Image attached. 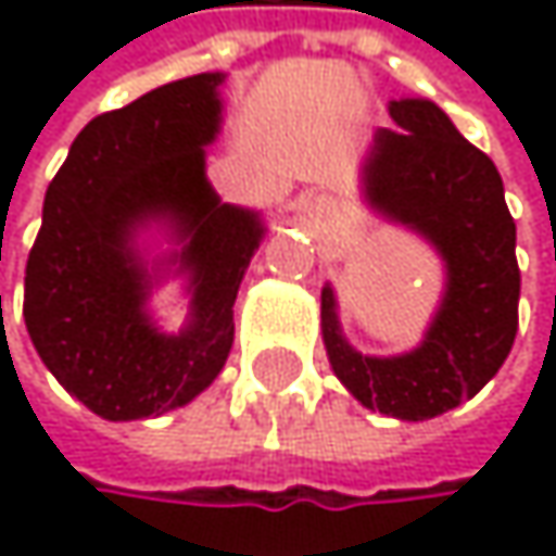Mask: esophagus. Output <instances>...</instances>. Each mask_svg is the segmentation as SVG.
I'll use <instances>...</instances> for the list:
<instances>
[{
    "label": "esophagus",
    "instance_id": "34e87169",
    "mask_svg": "<svg viewBox=\"0 0 556 556\" xmlns=\"http://www.w3.org/2000/svg\"><path fill=\"white\" fill-rule=\"evenodd\" d=\"M302 212H305V218H321L328 212V205L321 195H308V199H302Z\"/></svg>",
    "mask_w": 556,
    "mask_h": 556
}]
</instances>
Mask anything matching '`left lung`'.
Listing matches in <instances>:
<instances>
[{"label": "left lung", "instance_id": "obj_1", "mask_svg": "<svg viewBox=\"0 0 556 556\" xmlns=\"http://www.w3.org/2000/svg\"><path fill=\"white\" fill-rule=\"evenodd\" d=\"M364 164L367 202L421 235L444 261V295L425 341L399 357L348 344L334 289H321V338L334 377L357 402L425 421L473 399L505 364L518 331L515 222L496 164L428 99H392Z\"/></svg>", "mask_w": 556, "mask_h": 556}]
</instances>
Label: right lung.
<instances>
[{
  "label": "right lung",
  "mask_w": 556,
  "mask_h": 556,
  "mask_svg": "<svg viewBox=\"0 0 556 556\" xmlns=\"http://www.w3.org/2000/svg\"><path fill=\"white\" fill-rule=\"evenodd\" d=\"M222 83L225 73H195L96 115L48 186L25 267V325L56 383L109 421L192 402L228 361L231 308L264 222L205 179ZM151 220L180 244L159 269L190 277L179 336H164L147 312L156 275L134 241Z\"/></svg>",
  "instance_id": "add662e5"
}]
</instances>
